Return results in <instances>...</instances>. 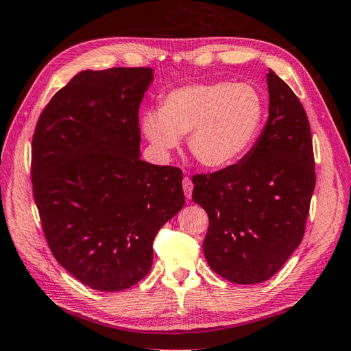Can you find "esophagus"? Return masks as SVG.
<instances>
[{
  "label": "esophagus",
  "instance_id": "obj_1",
  "mask_svg": "<svg viewBox=\"0 0 351 351\" xmlns=\"http://www.w3.org/2000/svg\"><path fill=\"white\" fill-rule=\"evenodd\" d=\"M193 180H191L189 177H184L183 178V191H184V195H186V198H191L193 197Z\"/></svg>",
  "mask_w": 351,
  "mask_h": 351
}]
</instances>
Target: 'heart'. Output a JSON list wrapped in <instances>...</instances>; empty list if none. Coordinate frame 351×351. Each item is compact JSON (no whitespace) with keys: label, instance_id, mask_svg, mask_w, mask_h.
I'll return each instance as SVG.
<instances>
[{"label":"heart","instance_id":"1","mask_svg":"<svg viewBox=\"0 0 351 351\" xmlns=\"http://www.w3.org/2000/svg\"><path fill=\"white\" fill-rule=\"evenodd\" d=\"M264 121V99L250 84H191L168 91L160 110L142 116V131L160 157L189 136V151L204 168L237 163L254 147Z\"/></svg>","mask_w":351,"mask_h":351}]
</instances>
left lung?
<instances>
[{
    "label": "left lung",
    "instance_id": "obj_1",
    "mask_svg": "<svg viewBox=\"0 0 351 351\" xmlns=\"http://www.w3.org/2000/svg\"><path fill=\"white\" fill-rule=\"evenodd\" d=\"M269 119L240 162L193 177L194 203L206 210L209 267L237 284L267 281L300 246L316 183L313 143L302 104L267 73Z\"/></svg>",
    "mask_w": 351,
    "mask_h": 351
}]
</instances>
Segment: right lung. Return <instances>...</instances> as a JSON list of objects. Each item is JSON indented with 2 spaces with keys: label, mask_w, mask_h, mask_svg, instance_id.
Here are the masks:
<instances>
[{
  "label": "right lung",
  "mask_w": 351,
  "mask_h": 351,
  "mask_svg": "<svg viewBox=\"0 0 351 351\" xmlns=\"http://www.w3.org/2000/svg\"><path fill=\"white\" fill-rule=\"evenodd\" d=\"M153 69L85 70L51 97L32 141L33 197L53 256L99 292L148 275L153 241L184 204L182 171L141 158Z\"/></svg>",
  "instance_id": "obj_1"
}]
</instances>
